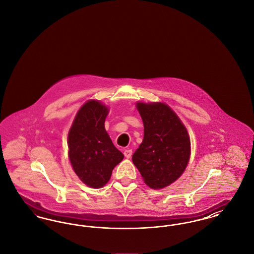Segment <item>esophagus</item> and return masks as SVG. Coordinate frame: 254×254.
Wrapping results in <instances>:
<instances>
[{"mask_svg": "<svg viewBox=\"0 0 254 254\" xmlns=\"http://www.w3.org/2000/svg\"><path fill=\"white\" fill-rule=\"evenodd\" d=\"M124 154H125L126 158L129 159V158H131V156H132V150L131 149H126L124 151Z\"/></svg>", "mask_w": 254, "mask_h": 254, "instance_id": "obj_1", "label": "esophagus"}]
</instances>
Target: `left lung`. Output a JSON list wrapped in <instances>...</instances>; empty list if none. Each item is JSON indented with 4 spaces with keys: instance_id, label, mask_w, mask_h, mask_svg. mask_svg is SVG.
<instances>
[{
    "instance_id": "1",
    "label": "left lung",
    "mask_w": 254,
    "mask_h": 254,
    "mask_svg": "<svg viewBox=\"0 0 254 254\" xmlns=\"http://www.w3.org/2000/svg\"><path fill=\"white\" fill-rule=\"evenodd\" d=\"M144 123V139L132 156L133 164L151 189L176 181L189 163L190 140L187 128L169 106L138 103Z\"/></svg>"
}]
</instances>
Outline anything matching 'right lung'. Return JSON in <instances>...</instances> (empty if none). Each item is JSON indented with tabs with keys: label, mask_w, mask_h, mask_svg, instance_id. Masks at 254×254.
I'll return each mask as SVG.
<instances>
[{
	"label": "right lung",
	"mask_w": 254,
	"mask_h": 254,
	"mask_svg": "<svg viewBox=\"0 0 254 254\" xmlns=\"http://www.w3.org/2000/svg\"><path fill=\"white\" fill-rule=\"evenodd\" d=\"M109 110L98 101H88L78 111L68 133V156L78 177L93 189L104 187L124 154L105 129Z\"/></svg>",
	"instance_id": "right-lung-1"
}]
</instances>
